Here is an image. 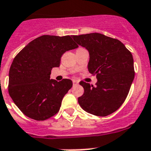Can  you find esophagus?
Returning a JSON list of instances; mask_svg holds the SVG:
<instances>
[{"label": "esophagus", "mask_w": 151, "mask_h": 151, "mask_svg": "<svg viewBox=\"0 0 151 151\" xmlns=\"http://www.w3.org/2000/svg\"><path fill=\"white\" fill-rule=\"evenodd\" d=\"M73 86H77L78 84H79V82L77 81V80H73Z\"/></svg>", "instance_id": "obj_1"}]
</instances>
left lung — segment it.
Listing matches in <instances>:
<instances>
[{
  "instance_id": "obj_1",
  "label": "left lung",
  "mask_w": 151,
  "mask_h": 151,
  "mask_svg": "<svg viewBox=\"0 0 151 151\" xmlns=\"http://www.w3.org/2000/svg\"><path fill=\"white\" fill-rule=\"evenodd\" d=\"M72 38L88 50V71L97 79L95 86L80 82L84 93L78 98L79 105L96 116L112 114L123 104L134 79L132 54L119 40L97 32Z\"/></svg>"
}]
</instances>
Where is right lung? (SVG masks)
<instances>
[{"mask_svg":"<svg viewBox=\"0 0 151 151\" xmlns=\"http://www.w3.org/2000/svg\"><path fill=\"white\" fill-rule=\"evenodd\" d=\"M77 47L70 36L44 35L16 55L9 70L8 93L25 115L43 121L58 113L72 82L50 79L51 69L60 66L64 53Z\"/></svg>","mask_w":151,"mask_h":151,"instance_id":"add662e5","label":"right lung"}]
</instances>
